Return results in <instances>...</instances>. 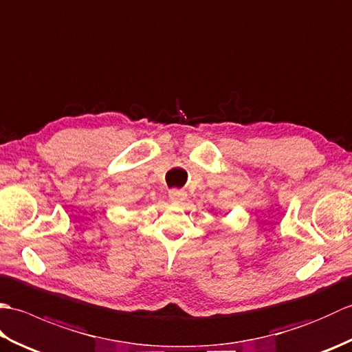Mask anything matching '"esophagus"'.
I'll use <instances>...</instances> for the list:
<instances>
[{
  "label": "esophagus",
  "instance_id": "obj_1",
  "mask_svg": "<svg viewBox=\"0 0 352 352\" xmlns=\"http://www.w3.org/2000/svg\"><path fill=\"white\" fill-rule=\"evenodd\" d=\"M186 198H188V193H186L184 190H177V189L169 190V199L172 201V203L180 204Z\"/></svg>",
  "mask_w": 352,
  "mask_h": 352
}]
</instances>
